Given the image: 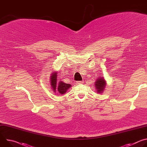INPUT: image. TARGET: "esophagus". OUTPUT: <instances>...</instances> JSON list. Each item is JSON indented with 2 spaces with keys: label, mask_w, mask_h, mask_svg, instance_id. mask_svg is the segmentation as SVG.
<instances>
[{
  "label": "esophagus",
  "mask_w": 147,
  "mask_h": 147,
  "mask_svg": "<svg viewBox=\"0 0 147 147\" xmlns=\"http://www.w3.org/2000/svg\"><path fill=\"white\" fill-rule=\"evenodd\" d=\"M83 82L84 81H77L76 83L77 84H82Z\"/></svg>",
  "instance_id": "esophagus-1"
}]
</instances>
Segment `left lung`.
I'll return each mask as SVG.
<instances>
[{
    "instance_id": "1",
    "label": "left lung",
    "mask_w": 147,
    "mask_h": 147,
    "mask_svg": "<svg viewBox=\"0 0 147 147\" xmlns=\"http://www.w3.org/2000/svg\"><path fill=\"white\" fill-rule=\"evenodd\" d=\"M97 79L98 80L95 82L96 90L98 93H100L103 91L105 87L106 83H105V81L103 77H100L99 78H97Z\"/></svg>"
}]
</instances>
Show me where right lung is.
Segmentation results:
<instances>
[{
    "instance_id": "1",
    "label": "right lung",
    "mask_w": 147,
    "mask_h": 147,
    "mask_svg": "<svg viewBox=\"0 0 147 147\" xmlns=\"http://www.w3.org/2000/svg\"><path fill=\"white\" fill-rule=\"evenodd\" d=\"M51 77V84L52 87V88L53 89V90L55 91L57 84V73L55 72V73H52ZM70 84H66L65 82L60 81L57 87V91L60 94H65V92H66L67 90H69V88H70Z\"/></svg>"
}]
</instances>
